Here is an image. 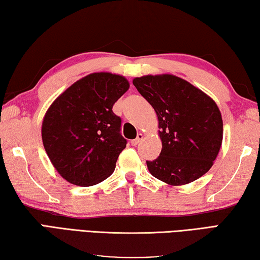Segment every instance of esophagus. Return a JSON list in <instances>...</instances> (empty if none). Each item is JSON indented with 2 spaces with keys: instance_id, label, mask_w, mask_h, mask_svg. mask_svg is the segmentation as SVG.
Returning a JSON list of instances; mask_svg holds the SVG:
<instances>
[{
  "instance_id": "obj_1",
  "label": "esophagus",
  "mask_w": 260,
  "mask_h": 260,
  "mask_svg": "<svg viewBox=\"0 0 260 260\" xmlns=\"http://www.w3.org/2000/svg\"><path fill=\"white\" fill-rule=\"evenodd\" d=\"M143 138H144V135L143 134H138L137 138L134 139V140H131V145H134V146H136V145H138L140 142H142Z\"/></svg>"
}]
</instances>
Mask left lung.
<instances>
[{"instance_id":"obj_1","label":"left lung","mask_w":260,"mask_h":260,"mask_svg":"<svg viewBox=\"0 0 260 260\" xmlns=\"http://www.w3.org/2000/svg\"><path fill=\"white\" fill-rule=\"evenodd\" d=\"M134 85L158 118L162 151L155 160L146 161L149 172L175 186L206 175L222 142L216 103L187 81L169 74L136 77Z\"/></svg>"}]
</instances>
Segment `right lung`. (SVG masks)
<instances>
[{"label":"right lung","instance_id":"right-lung-1","mask_svg":"<svg viewBox=\"0 0 260 260\" xmlns=\"http://www.w3.org/2000/svg\"><path fill=\"white\" fill-rule=\"evenodd\" d=\"M129 89L121 75L93 73L72 84L45 113L42 140L62 178L92 186L108 178L126 146L113 105Z\"/></svg>","mask_w":260,"mask_h":260}]
</instances>
